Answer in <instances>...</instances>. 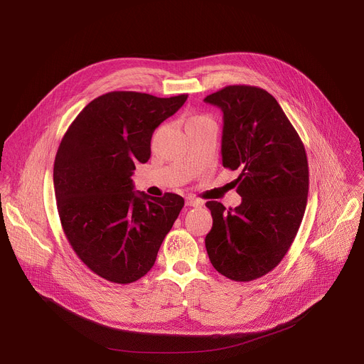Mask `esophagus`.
<instances>
[{"label":"esophagus","instance_id":"34e87169","mask_svg":"<svg viewBox=\"0 0 364 364\" xmlns=\"http://www.w3.org/2000/svg\"><path fill=\"white\" fill-rule=\"evenodd\" d=\"M186 204L190 205V207H200L203 203L198 198H196L193 196H188V197H186Z\"/></svg>","mask_w":364,"mask_h":364}]
</instances>
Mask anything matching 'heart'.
I'll return each mask as SVG.
<instances>
[{
	"label": "heart",
	"instance_id": "b5f03b06",
	"mask_svg": "<svg viewBox=\"0 0 364 364\" xmlns=\"http://www.w3.org/2000/svg\"><path fill=\"white\" fill-rule=\"evenodd\" d=\"M204 121H212V119L207 118V117H203V115H196V117H191L188 119V124H191V122H204Z\"/></svg>",
	"mask_w": 364,
	"mask_h": 364
}]
</instances>
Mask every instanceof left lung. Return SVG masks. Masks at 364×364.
Listing matches in <instances>:
<instances>
[{
	"instance_id": "obj_1",
	"label": "left lung",
	"mask_w": 364,
	"mask_h": 364,
	"mask_svg": "<svg viewBox=\"0 0 364 364\" xmlns=\"http://www.w3.org/2000/svg\"><path fill=\"white\" fill-rule=\"evenodd\" d=\"M223 112L222 161L237 170L242 203L207 201L213 218L205 236L215 269L237 282L271 272L289 250L304 218L308 161L304 144L267 90L232 85L204 97Z\"/></svg>"
}]
</instances>
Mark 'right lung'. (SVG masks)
I'll return each instance as SVG.
<instances>
[{
    "label": "right lung",
    "instance_id": "add662e5",
    "mask_svg": "<svg viewBox=\"0 0 364 364\" xmlns=\"http://www.w3.org/2000/svg\"><path fill=\"white\" fill-rule=\"evenodd\" d=\"M188 95L157 97L109 92L93 99L59 145L53 183L63 232L80 261L100 278L131 284L152 267L184 198L132 191L136 163L151 157V136Z\"/></svg>",
    "mask_w": 364,
    "mask_h": 364
}]
</instances>
